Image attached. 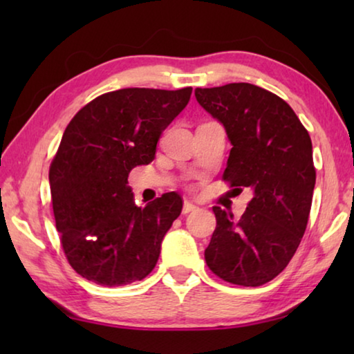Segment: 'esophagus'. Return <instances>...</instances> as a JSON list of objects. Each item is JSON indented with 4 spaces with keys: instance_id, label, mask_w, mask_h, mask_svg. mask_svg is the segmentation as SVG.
I'll return each instance as SVG.
<instances>
[{
    "instance_id": "34e87169",
    "label": "esophagus",
    "mask_w": 354,
    "mask_h": 354,
    "mask_svg": "<svg viewBox=\"0 0 354 354\" xmlns=\"http://www.w3.org/2000/svg\"><path fill=\"white\" fill-rule=\"evenodd\" d=\"M196 209H198V206L192 205V203H190V201H184V206H183V214H189V212H194V211H196Z\"/></svg>"
}]
</instances>
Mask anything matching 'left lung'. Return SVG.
<instances>
[{
  "mask_svg": "<svg viewBox=\"0 0 354 354\" xmlns=\"http://www.w3.org/2000/svg\"><path fill=\"white\" fill-rule=\"evenodd\" d=\"M195 97L232 145L223 179L253 190L242 217L212 207L217 226L206 263L226 283L262 286L284 270L306 231L315 185L313 142L284 100L253 84L195 88Z\"/></svg>",
  "mask_w": 354,
  "mask_h": 354,
  "instance_id": "left-lung-1",
  "label": "left lung"
}]
</instances>
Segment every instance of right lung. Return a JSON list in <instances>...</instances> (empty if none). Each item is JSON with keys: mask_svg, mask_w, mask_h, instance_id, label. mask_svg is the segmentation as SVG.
I'll list each match as a JSON object with an SVG mask.
<instances>
[{"mask_svg": "<svg viewBox=\"0 0 354 354\" xmlns=\"http://www.w3.org/2000/svg\"><path fill=\"white\" fill-rule=\"evenodd\" d=\"M190 95L192 87L120 88L71 118L50 167V189L65 256L82 278L117 287L151 273L183 200L169 192L137 206L128 176L154 159L160 134Z\"/></svg>", "mask_w": 354, "mask_h": 354, "instance_id": "obj_1", "label": "right lung"}]
</instances>
